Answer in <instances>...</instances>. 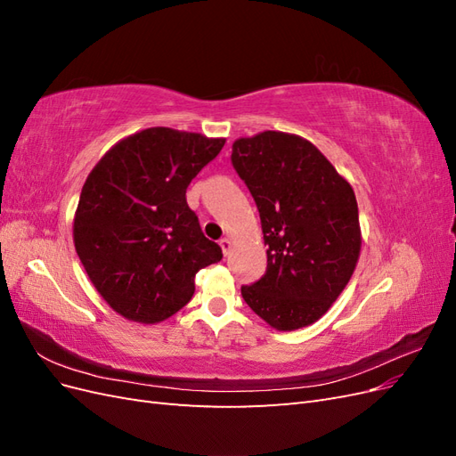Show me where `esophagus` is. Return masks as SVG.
Instances as JSON below:
<instances>
[{"label":"esophagus","instance_id":"34e87169","mask_svg":"<svg viewBox=\"0 0 456 456\" xmlns=\"http://www.w3.org/2000/svg\"><path fill=\"white\" fill-rule=\"evenodd\" d=\"M220 247H223V253L228 255L230 253V247H232V241L228 238H223V240H220Z\"/></svg>","mask_w":456,"mask_h":456}]
</instances>
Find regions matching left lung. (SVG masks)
Wrapping results in <instances>:
<instances>
[{"mask_svg":"<svg viewBox=\"0 0 456 456\" xmlns=\"http://www.w3.org/2000/svg\"><path fill=\"white\" fill-rule=\"evenodd\" d=\"M232 165L256 203L268 245L266 272L241 287L243 300L278 330L317 322L360 256L352 186L312 142L280 131L233 142Z\"/></svg>","mask_w":456,"mask_h":456,"instance_id":"left-lung-1","label":"left lung"}]
</instances>
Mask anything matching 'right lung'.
Returning a JSON list of instances; mask_svg holds the SVG:
<instances>
[{
  "mask_svg": "<svg viewBox=\"0 0 456 456\" xmlns=\"http://www.w3.org/2000/svg\"><path fill=\"white\" fill-rule=\"evenodd\" d=\"M224 139L150 127L108 150L81 190L74 243L96 291L118 314L158 323L186 306L196 273L223 258L186 188Z\"/></svg>",
  "mask_w": 456,
  "mask_h": 456,
  "instance_id": "right-lung-1",
  "label": "right lung"
}]
</instances>
